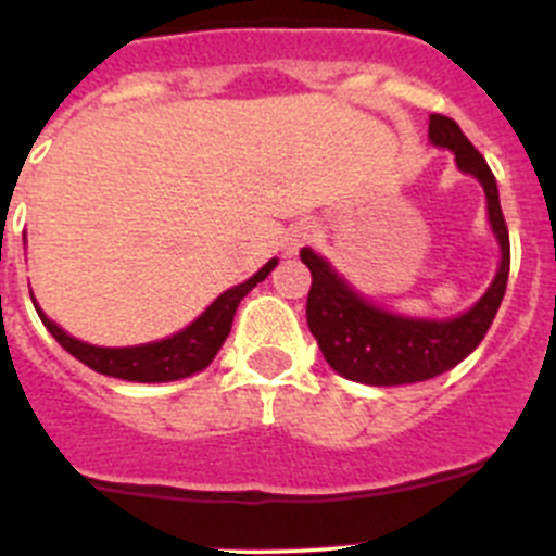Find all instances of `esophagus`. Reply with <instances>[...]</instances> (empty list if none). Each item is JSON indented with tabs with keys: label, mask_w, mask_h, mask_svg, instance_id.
<instances>
[{
	"label": "esophagus",
	"mask_w": 556,
	"mask_h": 556,
	"mask_svg": "<svg viewBox=\"0 0 556 556\" xmlns=\"http://www.w3.org/2000/svg\"><path fill=\"white\" fill-rule=\"evenodd\" d=\"M312 236H314L312 225H294V228L287 233V255L298 253V248H301V244H306Z\"/></svg>",
	"instance_id": "1"
}]
</instances>
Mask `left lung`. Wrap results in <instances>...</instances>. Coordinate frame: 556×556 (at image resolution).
<instances>
[{"instance_id": "left-lung-1", "label": "left lung", "mask_w": 556, "mask_h": 556, "mask_svg": "<svg viewBox=\"0 0 556 556\" xmlns=\"http://www.w3.org/2000/svg\"><path fill=\"white\" fill-rule=\"evenodd\" d=\"M429 141L454 152L456 169L479 180L484 189L488 223L498 244V269L484 294L462 314L409 317L372 303L348 283L345 275L337 273L326 255L303 248L301 262L312 273L306 301L308 331L317 339L331 370L356 384L397 387L443 376L479 348L507 292L509 233L488 161L465 139L459 125L443 113H431Z\"/></svg>"}]
</instances>
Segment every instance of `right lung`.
<instances>
[{
	"instance_id": "add662e5",
	"label": "right lung",
	"mask_w": 556,
	"mask_h": 556,
	"mask_svg": "<svg viewBox=\"0 0 556 556\" xmlns=\"http://www.w3.org/2000/svg\"><path fill=\"white\" fill-rule=\"evenodd\" d=\"M278 267V258H269L255 275H250L248 281L236 283V287L225 289L217 301L211 303L198 320H191L189 326L180 328L172 337L155 339V342H144V345H127V348H102L88 345L83 339L72 337L63 331L55 320H49L41 312L36 301V312L47 331L58 339V345L68 351L77 362H83L91 370L102 372V376L122 378V381H139V384H164V381H180L194 372L205 370L219 353L223 342L228 339L230 326H233V314L242 303L244 294L267 278L273 269Z\"/></svg>"
}]
</instances>
